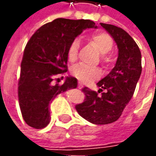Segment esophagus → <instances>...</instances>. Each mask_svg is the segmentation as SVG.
Returning a JSON list of instances; mask_svg holds the SVG:
<instances>
[{
	"mask_svg": "<svg viewBox=\"0 0 156 156\" xmlns=\"http://www.w3.org/2000/svg\"><path fill=\"white\" fill-rule=\"evenodd\" d=\"M78 88H80V89H81V88H83V85L81 83H78Z\"/></svg>",
	"mask_w": 156,
	"mask_h": 156,
	"instance_id": "1",
	"label": "esophagus"
}]
</instances>
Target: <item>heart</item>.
Returning <instances> with one entry per match:
<instances>
[{
  "mask_svg": "<svg viewBox=\"0 0 156 156\" xmlns=\"http://www.w3.org/2000/svg\"><path fill=\"white\" fill-rule=\"evenodd\" d=\"M88 40L102 55H105L111 51L114 41L108 33L104 32H96L92 33L88 37ZM79 48L78 39H73L69 45L67 52L68 59L69 62H74L77 60ZM72 74L79 81L83 83H89L94 79L99 77V71L96 68H91L88 65L79 63L73 66L71 69Z\"/></svg>",
  "mask_w": 156,
  "mask_h": 156,
  "instance_id": "b5f03b06",
  "label": "heart"
}]
</instances>
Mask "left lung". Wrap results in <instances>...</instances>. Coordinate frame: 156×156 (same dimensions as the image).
<instances>
[{
    "instance_id": "obj_1",
    "label": "left lung",
    "mask_w": 156,
    "mask_h": 156,
    "mask_svg": "<svg viewBox=\"0 0 156 156\" xmlns=\"http://www.w3.org/2000/svg\"><path fill=\"white\" fill-rule=\"evenodd\" d=\"M114 38L119 49L115 68L98 82V95L87 87L82 89L84 102L75 106L80 116L94 124L114 123L120 117L124 108L133 97L140 77L141 52L136 42L124 30L116 26L100 23Z\"/></svg>"
}]
</instances>
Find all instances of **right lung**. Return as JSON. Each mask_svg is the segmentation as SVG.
<instances>
[{"instance_id":"obj_1","label":"right lung","mask_w":156,"mask_h":156,"mask_svg":"<svg viewBox=\"0 0 156 156\" xmlns=\"http://www.w3.org/2000/svg\"><path fill=\"white\" fill-rule=\"evenodd\" d=\"M87 28L97 26L90 20L58 18L41 26L27 41L21 63L18 99L23 119L29 126L46 127L51 119L50 103L59 94L77 88L78 80L71 76L62 85L54 81L68 71L70 43Z\"/></svg>"}]
</instances>
